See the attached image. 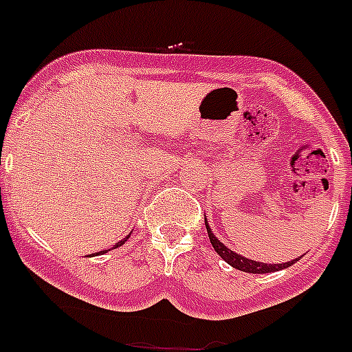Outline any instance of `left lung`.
Returning a JSON list of instances; mask_svg holds the SVG:
<instances>
[{"mask_svg": "<svg viewBox=\"0 0 352 352\" xmlns=\"http://www.w3.org/2000/svg\"><path fill=\"white\" fill-rule=\"evenodd\" d=\"M206 228H208V235H209V241H211L212 248L221 258H223L225 262L228 265H232L234 269L237 270H243V272H250V274H269V272H277V270H283V269H288L289 265H293L295 262H298L300 258H295L292 262H286V263H263V262H254V260H250L246 256H241V254L234 253L232 250H228L223 243L218 241L212 230L209 228L208 220H206Z\"/></svg>", "mask_w": 352, "mask_h": 352, "instance_id": "left-lung-1", "label": "left lung"}]
</instances>
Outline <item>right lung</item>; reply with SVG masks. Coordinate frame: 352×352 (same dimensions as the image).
<instances>
[{
    "label": "right lung",
    "instance_id": "1",
    "mask_svg": "<svg viewBox=\"0 0 352 352\" xmlns=\"http://www.w3.org/2000/svg\"><path fill=\"white\" fill-rule=\"evenodd\" d=\"M127 239H129V235H127V237H125V239H122V241H120V243H117V244H115V248L122 246V244H124V243H125V241H127ZM106 251H108V250H106ZM99 253H104V251H99Z\"/></svg>",
    "mask_w": 352,
    "mask_h": 352
}]
</instances>
